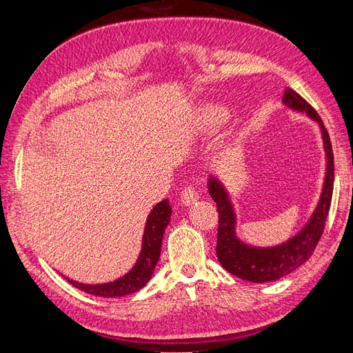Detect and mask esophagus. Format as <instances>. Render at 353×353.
Here are the masks:
<instances>
[{
	"label": "esophagus",
	"mask_w": 353,
	"mask_h": 353,
	"mask_svg": "<svg viewBox=\"0 0 353 353\" xmlns=\"http://www.w3.org/2000/svg\"><path fill=\"white\" fill-rule=\"evenodd\" d=\"M197 200H199V193L194 187H187L184 188L183 193H181V201H183V205L185 206L193 205V203Z\"/></svg>",
	"instance_id": "obj_1"
}]
</instances>
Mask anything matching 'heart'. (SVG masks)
Wrapping results in <instances>:
<instances>
[{"mask_svg":"<svg viewBox=\"0 0 353 353\" xmlns=\"http://www.w3.org/2000/svg\"><path fill=\"white\" fill-rule=\"evenodd\" d=\"M227 119L228 112L221 108V105H209L205 113H203V121H205V126L209 128V130H216V128L225 123Z\"/></svg>","mask_w":353,"mask_h":353,"instance_id":"obj_1","label":"heart"}]
</instances>
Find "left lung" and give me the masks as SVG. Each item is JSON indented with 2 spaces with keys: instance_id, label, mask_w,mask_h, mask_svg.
Instances as JSON below:
<instances>
[{
  "instance_id": "obj_1",
  "label": "left lung",
  "mask_w": 353,
  "mask_h": 353,
  "mask_svg": "<svg viewBox=\"0 0 353 353\" xmlns=\"http://www.w3.org/2000/svg\"><path fill=\"white\" fill-rule=\"evenodd\" d=\"M283 103L288 109L306 113L312 121H315L319 125L324 140L327 159L324 187L316 209L314 210L311 219L306 222V225L294 237L283 244L274 245V248H256V245L245 244L236 236V212H234L225 187L215 176H210L208 181L209 194L216 201L219 213L216 243L218 261L223 266V270H227L241 280L252 283H268L279 280L281 276L296 271L299 266L311 258L324 232L331 197H333L334 156L328 132L321 117L311 104L292 88H285Z\"/></svg>"
}]
</instances>
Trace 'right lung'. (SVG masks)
<instances>
[{
    "instance_id": "1",
    "label": "right lung",
    "mask_w": 353,
    "mask_h": 353,
    "mask_svg": "<svg viewBox=\"0 0 353 353\" xmlns=\"http://www.w3.org/2000/svg\"><path fill=\"white\" fill-rule=\"evenodd\" d=\"M170 213H172V209L169 206L168 199L157 203L153 208L150 215L147 216L141 253L138 256L137 263L132 266V270L121 276L119 280L94 285L82 284L70 279L66 280L72 285L79 288V290L100 297H121L138 292L148 283L154 272L156 263L160 258V249H162L163 232L169 223Z\"/></svg>"
}]
</instances>
